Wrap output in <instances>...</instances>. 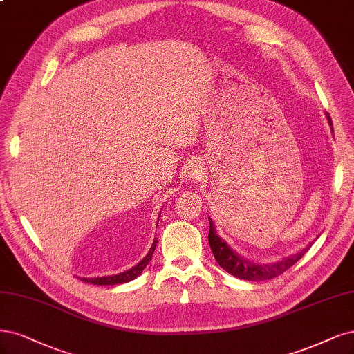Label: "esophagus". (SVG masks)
I'll return each mask as SVG.
<instances>
[{"label":"esophagus","instance_id":"34e87169","mask_svg":"<svg viewBox=\"0 0 354 354\" xmlns=\"http://www.w3.org/2000/svg\"><path fill=\"white\" fill-rule=\"evenodd\" d=\"M186 177L189 180H199L202 177V167L198 162H190L186 171Z\"/></svg>","mask_w":354,"mask_h":354}]
</instances>
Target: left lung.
I'll use <instances>...</instances> for the list:
<instances>
[{"mask_svg": "<svg viewBox=\"0 0 354 354\" xmlns=\"http://www.w3.org/2000/svg\"><path fill=\"white\" fill-rule=\"evenodd\" d=\"M328 121H330L331 124L330 117H328ZM208 240L218 265L221 266L223 270H225L228 274L234 275L240 279H246V281H265V279H271L279 274H283L284 271L288 270V268L293 266L300 258H303V254L306 253L312 246L310 243V245L308 248H304L301 252L287 256V258L278 262L258 265L248 259H243L240 254H237L233 249H231L227 243L216 234V230L211 218H209Z\"/></svg>", "mask_w": 354, "mask_h": 354, "instance_id": "8db88e82", "label": "left lung"}]
</instances>
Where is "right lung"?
I'll use <instances>...</instances> for the list:
<instances>
[{
    "instance_id": "add662e5",
    "label": "right lung",
    "mask_w": 354,
    "mask_h": 354,
    "mask_svg": "<svg viewBox=\"0 0 354 354\" xmlns=\"http://www.w3.org/2000/svg\"><path fill=\"white\" fill-rule=\"evenodd\" d=\"M156 239L153 240L152 243V248L149 249L148 254L145 256V258L133 268H130V270L124 271V272H120L117 275H108V277H98V278H82V281L84 283H89V284H95V286H115V284H123V283H129L131 281V279L138 278L142 271L145 270L146 266H148V263L151 262L152 259V254L155 252V248H156Z\"/></svg>"
}]
</instances>
